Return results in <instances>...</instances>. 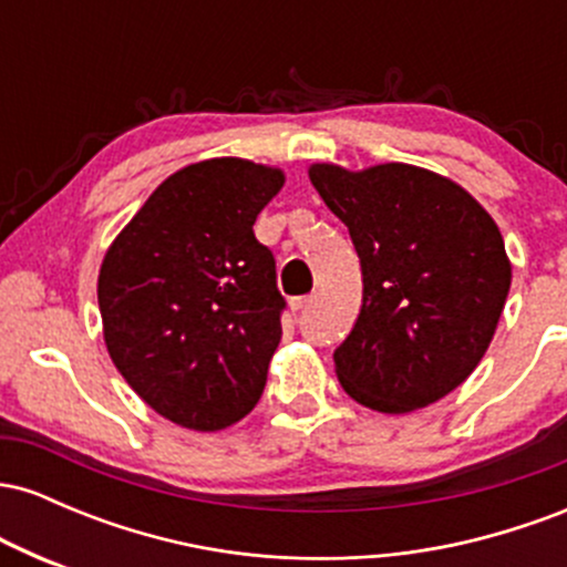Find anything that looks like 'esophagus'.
I'll list each match as a JSON object with an SVG mask.
<instances>
[{"mask_svg":"<svg viewBox=\"0 0 567 567\" xmlns=\"http://www.w3.org/2000/svg\"><path fill=\"white\" fill-rule=\"evenodd\" d=\"M315 301H317V296H301V298H292L290 306H292V311H306Z\"/></svg>","mask_w":567,"mask_h":567,"instance_id":"esophagus-1","label":"esophagus"}]
</instances>
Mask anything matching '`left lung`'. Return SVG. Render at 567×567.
<instances>
[{"label":"left lung","mask_w":567,"mask_h":567,"mask_svg":"<svg viewBox=\"0 0 567 567\" xmlns=\"http://www.w3.org/2000/svg\"><path fill=\"white\" fill-rule=\"evenodd\" d=\"M309 178L349 226L365 282L333 354L343 392L389 415L451 394L485 357L509 296L496 220L464 186L405 162H315Z\"/></svg>","instance_id":"obj_1"}]
</instances>
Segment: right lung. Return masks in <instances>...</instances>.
I'll return each mask as SVG.
<instances>
[{
    "label": "right lung",
    "mask_w": 567,
    "mask_h": 567,
    "mask_svg": "<svg viewBox=\"0 0 567 567\" xmlns=\"http://www.w3.org/2000/svg\"><path fill=\"white\" fill-rule=\"evenodd\" d=\"M282 186V167L194 162L154 188L103 256L109 357L173 424L220 432L261 400L285 298L252 224Z\"/></svg>",
    "instance_id": "right-lung-1"
}]
</instances>
